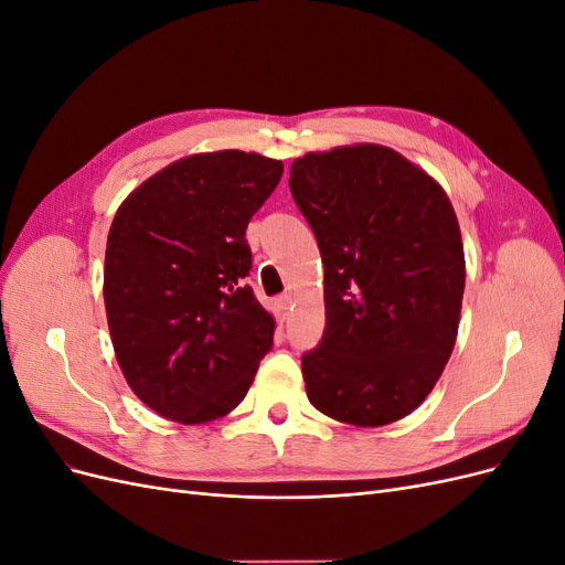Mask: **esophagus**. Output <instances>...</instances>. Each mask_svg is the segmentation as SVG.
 <instances>
[{
	"label": "esophagus",
	"mask_w": 565,
	"mask_h": 565,
	"mask_svg": "<svg viewBox=\"0 0 565 565\" xmlns=\"http://www.w3.org/2000/svg\"><path fill=\"white\" fill-rule=\"evenodd\" d=\"M289 303H292V297H289V295H282V297L276 299V309H278L280 320H287V316H289Z\"/></svg>",
	"instance_id": "obj_1"
}]
</instances>
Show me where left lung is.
<instances>
[{
    "label": "left lung",
    "mask_w": 565,
    "mask_h": 565,
    "mask_svg": "<svg viewBox=\"0 0 565 565\" xmlns=\"http://www.w3.org/2000/svg\"><path fill=\"white\" fill-rule=\"evenodd\" d=\"M289 191L324 266V334L303 353L311 405L351 426L407 417L457 341L465 245L440 183L380 143L306 152Z\"/></svg>",
    "instance_id": "left-lung-1"
}]
</instances>
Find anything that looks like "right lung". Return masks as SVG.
I'll return each instance as SVG.
<instances>
[{"instance_id": "right-lung-1", "label": "right lung", "mask_w": 565, "mask_h": 565, "mask_svg": "<svg viewBox=\"0 0 565 565\" xmlns=\"http://www.w3.org/2000/svg\"><path fill=\"white\" fill-rule=\"evenodd\" d=\"M282 162L243 150L198 152L131 191L106 245L104 301L129 388L179 424L226 417L270 351L276 318L245 276V231Z\"/></svg>"}]
</instances>
